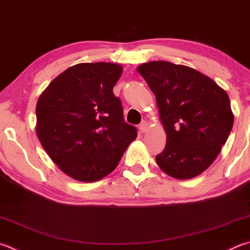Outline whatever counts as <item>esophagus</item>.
I'll use <instances>...</instances> for the list:
<instances>
[{"label": "esophagus", "instance_id": "1", "mask_svg": "<svg viewBox=\"0 0 250 250\" xmlns=\"http://www.w3.org/2000/svg\"><path fill=\"white\" fill-rule=\"evenodd\" d=\"M147 129H148V125H147V122L146 121H143L142 124L140 125V131L142 133H145L147 131Z\"/></svg>", "mask_w": 250, "mask_h": 250}]
</instances>
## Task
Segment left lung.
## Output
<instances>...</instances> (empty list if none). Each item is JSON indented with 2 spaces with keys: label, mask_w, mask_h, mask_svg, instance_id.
<instances>
[{
  "label": "left lung",
  "mask_w": 250,
  "mask_h": 250,
  "mask_svg": "<svg viewBox=\"0 0 250 250\" xmlns=\"http://www.w3.org/2000/svg\"><path fill=\"white\" fill-rule=\"evenodd\" d=\"M137 71L155 95L166 132L160 168L176 179H191L208 169L234 124L228 93L192 67L167 61L143 63Z\"/></svg>",
  "instance_id": "left-lung-1"
}]
</instances>
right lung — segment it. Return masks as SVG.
<instances>
[{"instance_id":"right-lung-1","label":"right lung","mask_w":250,"mask_h":250,"mask_svg":"<svg viewBox=\"0 0 250 250\" xmlns=\"http://www.w3.org/2000/svg\"><path fill=\"white\" fill-rule=\"evenodd\" d=\"M111 62L79 63L58 75L38 98L36 134L65 175L94 183L118 166L137 129L124 121L112 88L122 74Z\"/></svg>"}]
</instances>
